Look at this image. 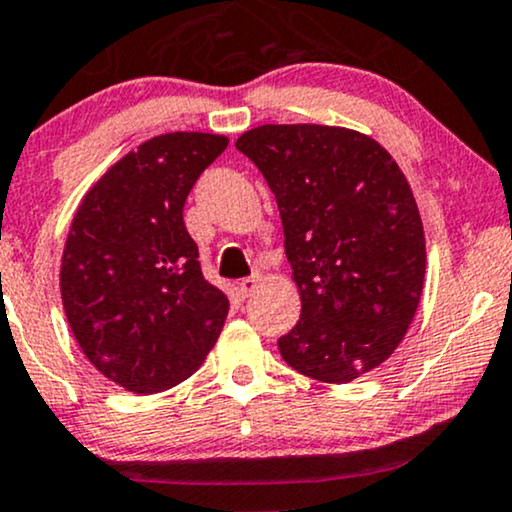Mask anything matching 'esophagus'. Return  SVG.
Listing matches in <instances>:
<instances>
[{"mask_svg":"<svg viewBox=\"0 0 512 512\" xmlns=\"http://www.w3.org/2000/svg\"><path fill=\"white\" fill-rule=\"evenodd\" d=\"M260 283H262V276L260 274H252L248 278H243L241 286H238V293H241L243 297H250L252 293H257Z\"/></svg>","mask_w":512,"mask_h":512,"instance_id":"obj_1","label":"esophagus"}]
</instances>
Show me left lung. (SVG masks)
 <instances>
[{"label":"left lung","mask_w":512,"mask_h":512,"mask_svg":"<svg viewBox=\"0 0 512 512\" xmlns=\"http://www.w3.org/2000/svg\"><path fill=\"white\" fill-rule=\"evenodd\" d=\"M236 148L276 196L300 290L281 357L321 383H352L399 347L423 293L425 234L409 181L378 141L347 127L262 125Z\"/></svg>","instance_id":"left-lung-1"}]
</instances>
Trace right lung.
<instances>
[{"mask_svg":"<svg viewBox=\"0 0 512 512\" xmlns=\"http://www.w3.org/2000/svg\"><path fill=\"white\" fill-rule=\"evenodd\" d=\"M222 134L170 132L129 151L77 208L61 260L70 331L96 371L137 394L198 371L229 300L205 281L184 203Z\"/></svg>","mask_w":512,"mask_h":512,"instance_id":"obj_1","label":"right lung"}]
</instances>
